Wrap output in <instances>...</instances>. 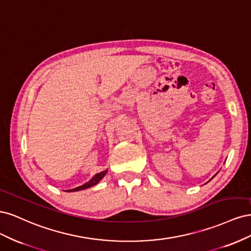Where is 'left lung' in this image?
<instances>
[{
    "instance_id": "8db88e82",
    "label": "left lung",
    "mask_w": 251,
    "mask_h": 251,
    "mask_svg": "<svg viewBox=\"0 0 251 251\" xmlns=\"http://www.w3.org/2000/svg\"><path fill=\"white\" fill-rule=\"evenodd\" d=\"M211 179H212V178H211Z\"/></svg>"
}]
</instances>
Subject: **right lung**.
I'll use <instances>...</instances> for the list:
<instances>
[{"label":"right lung","mask_w":251,"mask_h":251,"mask_svg":"<svg viewBox=\"0 0 251 251\" xmlns=\"http://www.w3.org/2000/svg\"><path fill=\"white\" fill-rule=\"evenodd\" d=\"M107 173H108V170H105V171H103V172L98 173V174L95 175V176H94L92 179H91L90 181H88L87 183L82 184V185H80V186H78V187L72 188V189H68V191H66V192H78V191H82V189L89 188V187H91V186H94L95 184H97L98 182H100V181L105 176V174H107Z\"/></svg>","instance_id":"1"}]
</instances>
